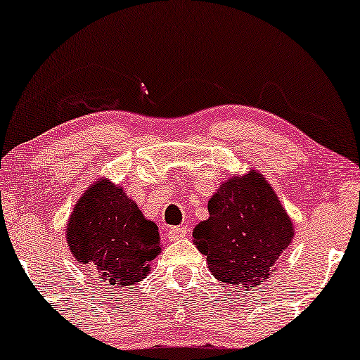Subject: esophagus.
Wrapping results in <instances>:
<instances>
[{"instance_id":"esophagus-1","label":"esophagus","mask_w":360,"mask_h":360,"mask_svg":"<svg viewBox=\"0 0 360 360\" xmlns=\"http://www.w3.org/2000/svg\"><path fill=\"white\" fill-rule=\"evenodd\" d=\"M186 233H188V226H171L167 232V237L171 242H176L179 238L186 237Z\"/></svg>"}]
</instances>
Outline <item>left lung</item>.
<instances>
[{"mask_svg": "<svg viewBox=\"0 0 360 360\" xmlns=\"http://www.w3.org/2000/svg\"><path fill=\"white\" fill-rule=\"evenodd\" d=\"M208 212L193 237L212 274L235 289L264 283L295 235L266 177L249 171L225 181L208 201Z\"/></svg>", "mask_w": 360, "mask_h": 360, "instance_id": "left-lung-1", "label": "left lung"}]
</instances>
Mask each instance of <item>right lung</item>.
Instances as JSON below:
<instances>
[{
    "mask_svg": "<svg viewBox=\"0 0 360 360\" xmlns=\"http://www.w3.org/2000/svg\"><path fill=\"white\" fill-rule=\"evenodd\" d=\"M65 238L74 257L94 267L103 283L117 288L146 278L160 252L155 223L108 179L86 189L74 206Z\"/></svg>",
    "mask_w": 360,
    "mask_h": 360,
    "instance_id": "right-lung-1",
    "label": "right lung"
}]
</instances>
